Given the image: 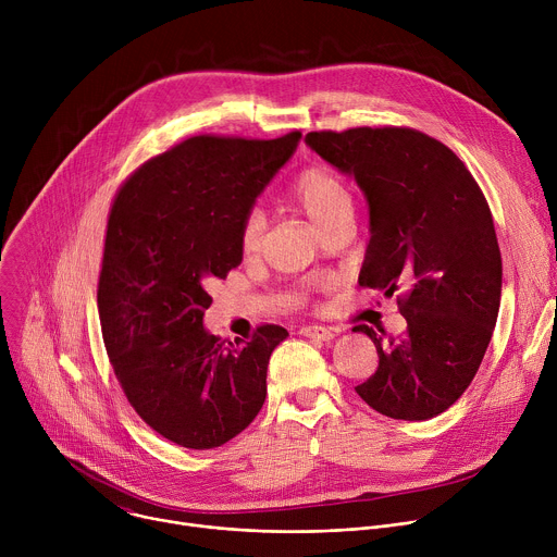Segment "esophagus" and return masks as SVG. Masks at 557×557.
I'll return each mask as SVG.
<instances>
[{
	"instance_id": "esophagus-1",
	"label": "esophagus",
	"mask_w": 557,
	"mask_h": 557,
	"mask_svg": "<svg viewBox=\"0 0 557 557\" xmlns=\"http://www.w3.org/2000/svg\"><path fill=\"white\" fill-rule=\"evenodd\" d=\"M299 333L304 337H308V339H314V342H331V339H335V331L326 329V326H304Z\"/></svg>"
}]
</instances>
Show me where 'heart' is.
<instances>
[{
	"instance_id": "b5f03b06",
	"label": "heart",
	"mask_w": 557,
	"mask_h": 557,
	"mask_svg": "<svg viewBox=\"0 0 557 557\" xmlns=\"http://www.w3.org/2000/svg\"><path fill=\"white\" fill-rule=\"evenodd\" d=\"M290 200L320 231L344 215H352L355 209L350 187L333 170L322 165L308 168L295 178L290 187ZM264 226L267 222L260 211H251L245 218L240 228V247L245 253H256L260 249Z\"/></svg>"
}]
</instances>
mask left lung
I'll return each mask as SVG.
<instances>
[{"instance_id":"left-lung-1","label":"left lung","mask_w":557,"mask_h":557,"mask_svg":"<svg viewBox=\"0 0 557 557\" xmlns=\"http://www.w3.org/2000/svg\"><path fill=\"white\" fill-rule=\"evenodd\" d=\"M304 140L366 196L359 284L385 295L408 288L404 337L355 329L379 355L376 372L355 389L383 417L434 419L479 372L498 320L503 260L490 205L460 158L417 129L355 127Z\"/></svg>"}]
</instances>
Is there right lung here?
<instances>
[{"label":"right lung","instance_id":"1","mask_svg":"<svg viewBox=\"0 0 557 557\" xmlns=\"http://www.w3.org/2000/svg\"><path fill=\"white\" fill-rule=\"evenodd\" d=\"M299 138L194 136L145 163L112 205L103 342L132 408L181 447H220L264 406L269 359L288 333L267 324L233 346L202 320L211 282L243 262L245 218Z\"/></svg>","mask_w":557,"mask_h":557}]
</instances>
